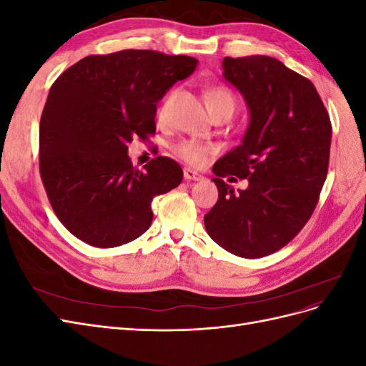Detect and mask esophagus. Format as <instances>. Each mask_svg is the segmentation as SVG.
I'll return each mask as SVG.
<instances>
[{
    "label": "esophagus",
    "instance_id": "34e87169",
    "mask_svg": "<svg viewBox=\"0 0 366 366\" xmlns=\"http://www.w3.org/2000/svg\"><path fill=\"white\" fill-rule=\"evenodd\" d=\"M183 175H184L186 180H192V182H200V180H203V175H202L200 172H197V171L191 169V168H184Z\"/></svg>",
    "mask_w": 366,
    "mask_h": 366
}]
</instances>
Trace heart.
<instances>
[{"label":"heart","instance_id":"heart-1","mask_svg":"<svg viewBox=\"0 0 366 366\" xmlns=\"http://www.w3.org/2000/svg\"><path fill=\"white\" fill-rule=\"evenodd\" d=\"M206 104L209 112H214L217 108H223V107H229L234 109L235 107V101L234 96L226 88L221 86H214L210 90L206 92ZM160 117L163 116V112L160 109ZM174 152L177 156H180L182 159H184L186 162L194 163V164H200L204 162V159L207 157V154L210 152V148L206 145H202L195 140H182L180 143H177L174 147Z\"/></svg>","mask_w":366,"mask_h":366}]
</instances>
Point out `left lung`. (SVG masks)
Listing matches in <instances>:
<instances>
[{
    "label": "left lung",
    "instance_id": "8db88e82",
    "mask_svg": "<svg viewBox=\"0 0 366 366\" xmlns=\"http://www.w3.org/2000/svg\"><path fill=\"white\" fill-rule=\"evenodd\" d=\"M223 77L244 97L249 125L239 145L214 164L218 202L204 227L224 250L262 258L312 217L327 179L331 122L315 85L278 59L227 56ZM227 174L247 178L248 189L235 192L222 180Z\"/></svg>",
    "mask_w": 366,
    "mask_h": 366
}]
</instances>
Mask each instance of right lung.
Listing matches in <instances>:
<instances>
[{"mask_svg":"<svg viewBox=\"0 0 366 366\" xmlns=\"http://www.w3.org/2000/svg\"><path fill=\"white\" fill-rule=\"evenodd\" d=\"M198 61L152 50L92 54L50 88L39 124V171L54 214L94 247L145 234L154 197L183 180L180 164L157 157L136 169L128 143L156 132L157 104Z\"/></svg>","mask_w":366,"mask_h":366,"instance_id":"1","label":"right lung"}]
</instances>
